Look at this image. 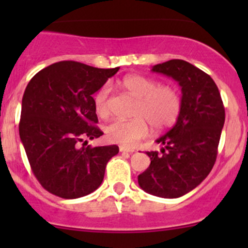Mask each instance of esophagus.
<instances>
[{
	"label": "esophagus",
	"mask_w": 248,
	"mask_h": 248,
	"mask_svg": "<svg viewBox=\"0 0 248 248\" xmlns=\"http://www.w3.org/2000/svg\"><path fill=\"white\" fill-rule=\"evenodd\" d=\"M134 150L133 149H128V147H124V146H120V152H133Z\"/></svg>",
	"instance_id": "obj_1"
}]
</instances>
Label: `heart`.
Instances as JSON below:
<instances>
[{
    "label": "heart",
    "mask_w": 248,
    "mask_h": 248,
    "mask_svg": "<svg viewBox=\"0 0 248 248\" xmlns=\"http://www.w3.org/2000/svg\"><path fill=\"white\" fill-rule=\"evenodd\" d=\"M122 87L137 99L133 120H114L106 127L107 138L126 147H132L149 133V122L157 131L171 127L181 112V96L171 85H161L152 78L128 76L121 81ZM110 93L108 84L94 94V109L99 117L110 114Z\"/></svg>",
    "instance_id": "obj_1"
}]
</instances>
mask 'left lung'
Segmentation results:
<instances>
[{
    "label": "left lung",
    "mask_w": 248,
    "mask_h": 248,
    "mask_svg": "<svg viewBox=\"0 0 248 248\" xmlns=\"http://www.w3.org/2000/svg\"><path fill=\"white\" fill-rule=\"evenodd\" d=\"M152 72L171 77L181 86V112L168 133L157 139L161 152L147 151L149 168L139 186L161 198H179L196 188L216 162L226 119L223 102L212 78L184 60H170Z\"/></svg>",
    "instance_id": "1"
}]
</instances>
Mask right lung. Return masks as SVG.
Returning a JSON list of instances; mask_svg holds the SVG:
<instances>
[{"label": "right lung", "mask_w": 248, "mask_h": 248, "mask_svg": "<svg viewBox=\"0 0 248 248\" xmlns=\"http://www.w3.org/2000/svg\"><path fill=\"white\" fill-rule=\"evenodd\" d=\"M119 69L61 61L39 71L26 86L20 139L34 176L54 196L76 199L96 191L107 163L119 154L116 145L84 146L103 134L92 94Z\"/></svg>", "instance_id": "right-lung-1"}]
</instances>
